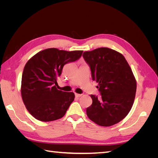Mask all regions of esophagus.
Wrapping results in <instances>:
<instances>
[{
    "label": "esophagus",
    "mask_w": 158,
    "mask_h": 158,
    "mask_svg": "<svg viewBox=\"0 0 158 158\" xmlns=\"http://www.w3.org/2000/svg\"><path fill=\"white\" fill-rule=\"evenodd\" d=\"M81 95H82V94H76V93H75V96L76 97V98H80Z\"/></svg>",
    "instance_id": "obj_1"
}]
</instances>
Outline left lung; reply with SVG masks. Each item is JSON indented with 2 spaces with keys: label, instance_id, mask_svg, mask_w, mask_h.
I'll return each mask as SVG.
<instances>
[{
  "label": "left lung",
  "instance_id": "obj_1",
  "mask_svg": "<svg viewBox=\"0 0 158 158\" xmlns=\"http://www.w3.org/2000/svg\"><path fill=\"white\" fill-rule=\"evenodd\" d=\"M82 56L102 95H90L92 104L86 109L87 115L100 126L115 125L127 115L135 101L136 82L130 66L120 52L107 47L85 51Z\"/></svg>",
  "mask_w": 158,
  "mask_h": 158
}]
</instances>
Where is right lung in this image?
Here are the masks:
<instances>
[{"label":"right lung","instance_id":"right-lung-1","mask_svg":"<svg viewBox=\"0 0 158 158\" xmlns=\"http://www.w3.org/2000/svg\"><path fill=\"white\" fill-rule=\"evenodd\" d=\"M83 51H66L49 48L37 52L23 69L21 94L31 115L44 122L63 117L74 99L73 92L57 89V78L64 64L79 59Z\"/></svg>","mask_w":158,"mask_h":158}]
</instances>
